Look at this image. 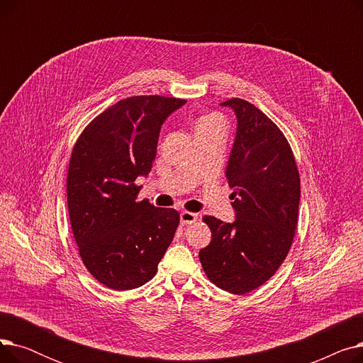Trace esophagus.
I'll return each mask as SVG.
<instances>
[{"label":"esophagus","mask_w":363,"mask_h":363,"mask_svg":"<svg viewBox=\"0 0 363 363\" xmlns=\"http://www.w3.org/2000/svg\"><path fill=\"white\" fill-rule=\"evenodd\" d=\"M197 220V215L191 213V212H181V223L182 225H189Z\"/></svg>","instance_id":"34e87169"}]
</instances>
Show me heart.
Listing matches in <instances>:
<instances>
[{"mask_svg":"<svg viewBox=\"0 0 363 363\" xmlns=\"http://www.w3.org/2000/svg\"><path fill=\"white\" fill-rule=\"evenodd\" d=\"M216 122H222L219 116H216V114H207V116H203V118H200V119L197 121L196 130L211 126V125H213V123H216Z\"/></svg>","mask_w":363,"mask_h":363,"instance_id":"1","label":"heart"}]
</instances>
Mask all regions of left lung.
Segmentation results:
<instances>
[{
    "label": "left lung",
    "mask_w": 363,
    "mask_h": 363,
    "mask_svg": "<svg viewBox=\"0 0 363 363\" xmlns=\"http://www.w3.org/2000/svg\"><path fill=\"white\" fill-rule=\"evenodd\" d=\"M237 116L226 166L235 220H203L212 241L200 250L203 269L219 289L242 296L268 281L289 255L297 226L300 177L291 147L279 128L252 103H220Z\"/></svg>",
    "instance_id": "1"
}]
</instances>
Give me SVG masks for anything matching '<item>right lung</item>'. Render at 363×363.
<instances>
[{
  "label": "right lung",
  "mask_w": 363,
  "mask_h": 363,
  "mask_svg": "<svg viewBox=\"0 0 363 363\" xmlns=\"http://www.w3.org/2000/svg\"><path fill=\"white\" fill-rule=\"evenodd\" d=\"M186 101L138 95L99 114L76 141L67 174V207L79 255L106 287L138 289L157 264L179 225L175 208L137 201L169 114Z\"/></svg>",
  "instance_id": "obj_1"
}]
</instances>
